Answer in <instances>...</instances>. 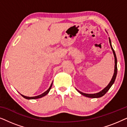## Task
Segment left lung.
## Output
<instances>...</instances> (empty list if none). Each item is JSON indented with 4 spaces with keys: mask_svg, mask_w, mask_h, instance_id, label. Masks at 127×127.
<instances>
[{
    "mask_svg": "<svg viewBox=\"0 0 127 127\" xmlns=\"http://www.w3.org/2000/svg\"><path fill=\"white\" fill-rule=\"evenodd\" d=\"M109 43H110V45L111 48H112V51H113V54H114V61H115V66H114V72L113 76L112 79V80H111L110 82L109 83V84H108V86H107L105 88H104V89L102 90V91H101L99 92V93H98L94 94H88L83 93H82V92L79 91V90H77V91L79 92L80 94H81V95H84V96H85L88 97V98H100V97L103 96V95H105V94L106 93L107 91H108V90L110 89V88L111 87H112L113 84L114 82V81H115L116 78V76H117V58H116V55L115 52H114L113 48L112 45H111V41H110V38H109Z\"/></svg>",
    "mask_w": 127,
    "mask_h": 127,
    "instance_id": "obj_1",
    "label": "left lung"
}]
</instances>
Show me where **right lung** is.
<instances>
[{"mask_svg": "<svg viewBox=\"0 0 127 127\" xmlns=\"http://www.w3.org/2000/svg\"><path fill=\"white\" fill-rule=\"evenodd\" d=\"M52 85H53V83H51V86H50V88H48V89L47 90V91H46V92H44V93H43L42 94H41V95H38V96H33V97H29V96H24V95H22V94H21V96H23L24 98H25V99H38V98H41V97H43V96H46V95L47 94L49 93V91H50V90H51V87H52Z\"/></svg>", "mask_w": 127, "mask_h": 127, "instance_id": "add662e5", "label": "right lung"}]
</instances>
